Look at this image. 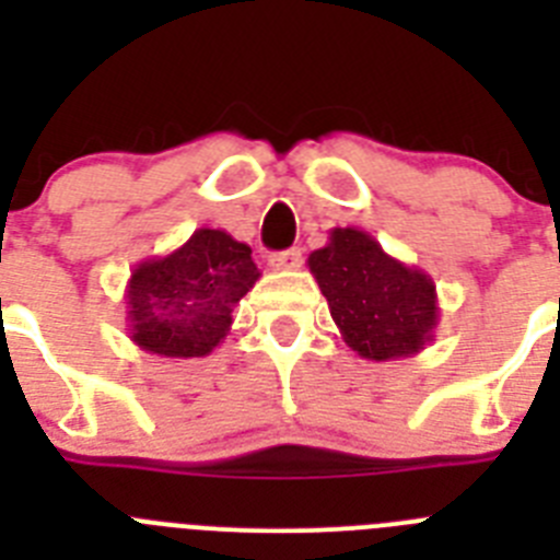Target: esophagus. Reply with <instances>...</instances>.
I'll return each instance as SVG.
<instances>
[{
	"label": "esophagus",
	"instance_id": "esophagus-1",
	"mask_svg": "<svg viewBox=\"0 0 560 560\" xmlns=\"http://www.w3.org/2000/svg\"><path fill=\"white\" fill-rule=\"evenodd\" d=\"M269 266L277 271H294L303 266V252L300 249H285V252H275L269 255Z\"/></svg>",
	"mask_w": 560,
	"mask_h": 560
}]
</instances>
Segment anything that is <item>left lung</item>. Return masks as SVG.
<instances>
[{
    "mask_svg": "<svg viewBox=\"0 0 560 560\" xmlns=\"http://www.w3.org/2000/svg\"><path fill=\"white\" fill-rule=\"evenodd\" d=\"M308 269L341 339L361 359H407L434 339L440 323L434 280L387 255L370 232L334 226L328 244L308 255Z\"/></svg>",
    "mask_w": 560,
    "mask_h": 560,
    "instance_id": "1",
    "label": "left lung"
}]
</instances>
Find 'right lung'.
<instances>
[{
	"label": "right lung",
	"mask_w": 560,
	"mask_h": 560,
	"mask_svg": "<svg viewBox=\"0 0 560 560\" xmlns=\"http://www.w3.org/2000/svg\"><path fill=\"white\" fill-rule=\"evenodd\" d=\"M260 280L252 249L224 230L192 232L179 249L145 257L126 285L128 336L162 359H201L226 339L232 311Z\"/></svg>",
	"instance_id": "obj_1"
}]
</instances>
